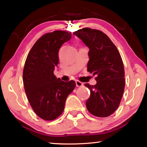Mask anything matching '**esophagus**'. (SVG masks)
<instances>
[{"instance_id":"esophagus-1","label":"esophagus","mask_w":147,"mask_h":147,"mask_svg":"<svg viewBox=\"0 0 147 147\" xmlns=\"http://www.w3.org/2000/svg\"><path fill=\"white\" fill-rule=\"evenodd\" d=\"M76 86H77V87H81V86H83V83H82L81 82L78 81V80H76Z\"/></svg>"}]
</instances>
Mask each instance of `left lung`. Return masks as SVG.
<instances>
[{"label":"left lung","mask_w":147,"mask_h":147,"mask_svg":"<svg viewBox=\"0 0 147 147\" xmlns=\"http://www.w3.org/2000/svg\"><path fill=\"white\" fill-rule=\"evenodd\" d=\"M74 34L90 49L87 70L96 76V85L85 84L90 90L86 108L92 115L107 117L116 111L123 96L125 79L121 56L110 38L99 30L86 27Z\"/></svg>","instance_id":"8db88e82"}]
</instances>
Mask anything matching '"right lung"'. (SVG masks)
Masks as SVG:
<instances>
[{
    "instance_id": "1",
    "label": "right lung",
    "mask_w": 147,
    "mask_h": 147,
    "mask_svg": "<svg viewBox=\"0 0 147 147\" xmlns=\"http://www.w3.org/2000/svg\"><path fill=\"white\" fill-rule=\"evenodd\" d=\"M71 33L55 31L39 38L30 50L23 73L25 91L33 111L45 120L61 115L66 98L73 92L76 82H65L54 75L59 63L58 52L69 41Z\"/></svg>"
}]
</instances>
